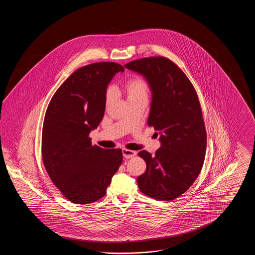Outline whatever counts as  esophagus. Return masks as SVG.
<instances>
[{
	"mask_svg": "<svg viewBox=\"0 0 255 255\" xmlns=\"http://www.w3.org/2000/svg\"><path fill=\"white\" fill-rule=\"evenodd\" d=\"M135 155H136V152H135V151L128 150V149H122V156H123V158H133Z\"/></svg>",
	"mask_w": 255,
	"mask_h": 255,
	"instance_id": "34e87169",
	"label": "esophagus"
}]
</instances>
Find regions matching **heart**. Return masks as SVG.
<instances>
[{"instance_id": "b5f03b06", "label": "heart", "mask_w": 255, "mask_h": 255, "mask_svg": "<svg viewBox=\"0 0 255 255\" xmlns=\"http://www.w3.org/2000/svg\"><path fill=\"white\" fill-rule=\"evenodd\" d=\"M123 90L128 101H132L138 98H147L148 92H149V88L145 80L140 77H134L130 79L124 85ZM111 98H112V91L108 90L107 97H106L107 103H109Z\"/></svg>"}]
</instances>
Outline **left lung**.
Listing matches in <instances>:
<instances>
[{
	"instance_id": "8db88e82",
	"label": "left lung",
	"mask_w": 255,
	"mask_h": 255,
	"mask_svg": "<svg viewBox=\"0 0 255 255\" xmlns=\"http://www.w3.org/2000/svg\"><path fill=\"white\" fill-rule=\"evenodd\" d=\"M145 78L152 93L147 123L159 133L155 156H138L146 171L137 177L143 194L170 201L183 194L199 176L205 160L206 133L194 87L182 70L165 57H149L124 66Z\"/></svg>"
}]
</instances>
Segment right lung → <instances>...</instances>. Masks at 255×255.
I'll return each instance as SVG.
<instances>
[{
    "label": "right lung",
    "instance_id": "right-lung-1",
    "mask_svg": "<svg viewBox=\"0 0 255 255\" xmlns=\"http://www.w3.org/2000/svg\"><path fill=\"white\" fill-rule=\"evenodd\" d=\"M122 65L101 62L82 67L49 102L42 132V156L49 178L69 201L86 205L106 194L122 163L121 149L92 145L89 133L104 117L111 80Z\"/></svg>",
    "mask_w": 255,
    "mask_h": 255
}]
</instances>
